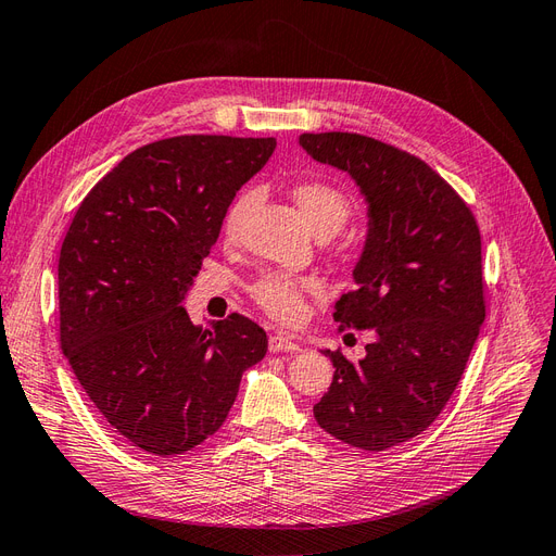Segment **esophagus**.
Returning a JSON list of instances; mask_svg holds the SVG:
<instances>
[{
    "instance_id": "34e87169",
    "label": "esophagus",
    "mask_w": 556,
    "mask_h": 556,
    "mask_svg": "<svg viewBox=\"0 0 556 556\" xmlns=\"http://www.w3.org/2000/svg\"><path fill=\"white\" fill-rule=\"evenodd\" d=\"M301 345L296 341H292L290 336H285L280 331H276L274 336H268V352H299Z\"/></svg>"
}]
</instances>
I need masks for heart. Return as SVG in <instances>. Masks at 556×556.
I'll use <instances>...</instances> for the list:
<instances>
[{
	"mask_svg": "<svg viewBox=\"0 0 556 556\" xmlns=\"http://www.w3.org/2000/svg\"><path fill=\"white\" fill-rule=\"evenodd\" d=\"M292 197L304 215L308 227L317 237H331L341 231L352 217L350 197L325 180H299L292 188ZM252 204V192L243 190L229 201L223 215V237L227 241L237 239L243 217ZM250 296L268 315L285 325H296L306 317L308 299L323 296L325 285L313 276L294 274H264L250 285Z\"/></svg>",
	"mask_w": 556,
	"mask_h": 556,
	"instance_id": "b5f03b06",
	"label": "heart"
}]
</instances>
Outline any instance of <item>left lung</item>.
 Listing matches in <instances>:
<instances>
[{"mask_svg":"<svg viewBox=\"0 0 556 556\" xmlns=\"http://www.w3.org/2000/svg\"><path fill=\"white\" fill-rule=\"evenodd\" d=\"M299 143L357 180L371 217L357 288L333 319L376 341L359 362L325 350L336 371L313 413L333 439L380 452L431 427L457 390L484 323L480 229L452 185L406 150L350 131Z\"/></svg>","mask_w":556,"mask_h":556,"instance_id":"8db88e82","label":"left lung"}]
</instances>
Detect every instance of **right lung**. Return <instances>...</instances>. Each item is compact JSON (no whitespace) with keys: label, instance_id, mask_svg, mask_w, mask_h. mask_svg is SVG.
<instances>
[{"label":"right lung","instance_id":"1","mask_svg":"<svg viewBox=\"0 0 556 556\" xmlns=\"http://www.w3.org/2000/svg\"><path fill=\"white\" fill-rule=\"evenodd\" d=\"M276 139L182 134L141 146L99 180L62 241L60 345L106 422L143 452L174 457L213 435L266 333L231 313L190 323L192 288L237 190Z\"/></svg>","mask_w":556,"mask_h":556}]
</instances>
